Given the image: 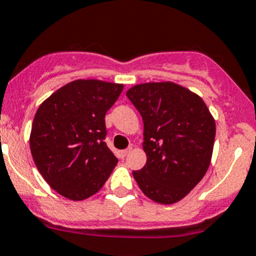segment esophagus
I'll use <instances>...</instances> for the list:
<instances>
[{
	"label": "esophagus",
	"mask_w": 256,
	"mask_h": 256,
	"mask_svg": "<svg viewBox=\"0 0 256 256\" xmlns=\"http://www.w3.org/2000/svg\"><path fill=\"white\" fill-rule=\"evenodd\" d=\"M130 151H131V148H126V150H122V151L120 152L121 157H122V158H124V157H126V156H128V154H130Z\"/></svg>",
	"instance_id": "esophagus-1"
}]
</instances>
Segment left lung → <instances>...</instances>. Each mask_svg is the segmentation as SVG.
Segmentation results:
<instances>
[{"label":"left lung","mask_w":256,"mask_h":256,"mask_svg":"<svg viewBox=\"0 0 256 256\" xmlns=\"http://www.w3.org/2000/svg\"><path fill=\"white\" fill-rule=\"evenodd\" d=\"M144 120L146 164L134 171L144 194L174 204L200 182L210 164L216 121L202 98L171 82H144L126 92Z\"/></svg>","instance_id":"8db88e82"}]
</instances>
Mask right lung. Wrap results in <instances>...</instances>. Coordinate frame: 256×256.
<instances>
[{
  "label": "right lung",
  "mask_w": 256,
  "mask_h": 256,
  "mask_svg": "<svg viewBox=\"0 0 256 256\" xmlns=\"http://www.w3.org/2000/svg\"><path fill=\"white\" fill-rule=\"evenodd\" d=\"M122 89L115 82L74 80L38 108L30 138L33 161L63 197L86 200L112 174L118 158L104 141L105 114Z\"/></svg>",
  "instance_id": "right-lung-1"
}]
</instances>
